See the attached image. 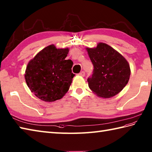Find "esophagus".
Here are the masks:
<instances>
[{
  "label": "esophagus",
  "mask_w": 152,
  "mask_h": 152,
  "mask_svg": "<svg viewBox=\"0 0 152 152\" xmlns=\"http://www.w3.org/2000/svg\"><path fill=\"white\" fill-rule=\"evenodd\" d=\"M79 75H80V76H82V77H85V72H80L79 73Z\"/></svg>",
  "instance_id": "obj_1"
}]
</instances>
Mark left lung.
Here are the masks:
<instances>
[{
    "mask_svg": "<svg viewBox=\"0 0 152 152\" xmlns=\"http://www.w3.org/2000/svg\"><path fill=\"white\" fill-rule=\"evenodd\" d=\"M86 50L94 66L92 75L87 79L89 88L102 98L118 94L129 82L131 69L128 61L105 43Z\"/></svg>",
    "mask_w": 152,
    "mask_h": 152,
    "instance_id": "8db88e82",
    "label": "left lung"
}]
</instances>
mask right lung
Masks as SVG:
<instances>
[{
	"label": "right lung",
	"instance_id": "add662e5",
	"mask_svg": "<svg viewBox=\"0 0 152 152\" xmlns=\"http://www.w3.org/2000/svg\"><path fill=\"white\" fill-rule=\"evenodd\" d=\"M69 49L49 45L39 52L26 67L27 85L37 98L45 102L60 100L68 91L75 74L73 62L66 60Z\"/></svg>",
	"mask_w": 152,
	"mask_h": 152
}]
</instances>
